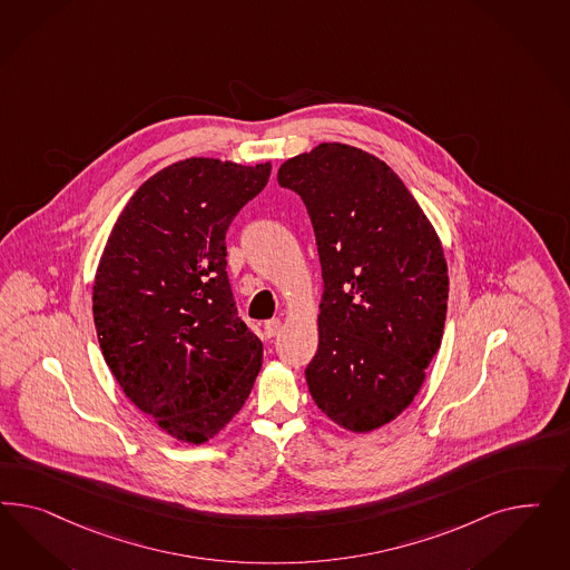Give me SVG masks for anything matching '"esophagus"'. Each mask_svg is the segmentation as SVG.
<instances>
[{
  "mask_svg": "<svg viewBox=\"0 0 570 570\" xmlns=\"http://www.w3.org/2000/svg\"><path fill=\"white\" fill-rule=\"evenodd\" d=\"M263 330H265V334L272 338V336L279 334V330H282V322H279L277 317H274V320H267V322H265V326H263Z\"/></svg>",
  "mask_w": 570,
  "mask_h": 570,
  "instance_id": "esophagus-1",
  "label": "esophagus"
}]
</instances>
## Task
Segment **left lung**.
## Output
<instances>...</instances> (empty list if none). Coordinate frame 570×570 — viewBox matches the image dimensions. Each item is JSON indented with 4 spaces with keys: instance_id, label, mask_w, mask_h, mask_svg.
<instances>
[{
    "instance_id": "1",
    "label": "left lung",
    "mask_w": 570,
    "mask_h": 570,
    "mask_svg": "<svg viewBox=\"0 0 570 570\" xmlns=\"http://www.w3.org/2000/svg\"><path fill=\"white\" fill-rule=\"evenodd\" d=\"M277 181L307 207L324 277L311 397L346 431H374L414 401L441 346V242L391 167L360 148L320 144Z\"/></svg>"
}]
</instances>
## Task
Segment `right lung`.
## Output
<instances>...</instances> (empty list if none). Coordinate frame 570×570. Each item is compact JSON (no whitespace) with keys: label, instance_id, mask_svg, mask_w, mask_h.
Returning a JSON list of instances; mask_svg holds the SVG:
<instances>
[{"label":"right lung","instance_id":"add662e5","mask_svg":"<svg viewBox=\"0 0 570 570\" xmlns=\"http://www.w3.org/2000/svg\"><path fill=\"white\" fill-rule=\"evenodd\" d=\"M272 165L186 158L153 175L115 225L94 284L104 360L144 414L205 443L238 414L263 345L242 322L225 234Z\"/></svg>","mask_w":570,"mask_h":570}]
</instances>
